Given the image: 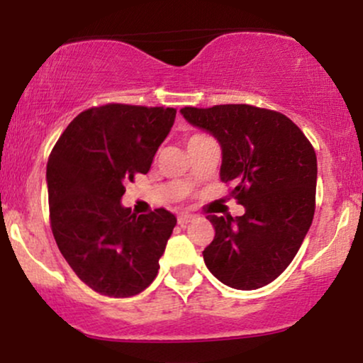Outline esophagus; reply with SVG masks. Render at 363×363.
<instances>
[{
	"mask_svg": "<svg viewBox=\"0 0 363 363\" xmlns=\"http://www.w3.org/2000/svg\"><path fill=\"white\" fill-rule=\"evenodd\" d=\"M191 220H194V215H189V213H181L177 216V222L179 225H186L187 222H191Z\"/></svg>",
	"mask_w": 363,
	"mask_h": 363,
	"instance_id": "esophagus-1",
	"label": "esophagus"
}]
</instances>
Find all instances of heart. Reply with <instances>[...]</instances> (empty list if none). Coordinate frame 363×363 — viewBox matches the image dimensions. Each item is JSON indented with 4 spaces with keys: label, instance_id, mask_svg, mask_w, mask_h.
I'll use <instances>...</instances> for the list:
<instances>
[{
    "label": "heart",
    "instance_id": "heart-1",
    "mask_svg": "<svg viewBox=\"0 0 363 363\" xmlns=\"http://www.w3.org/2000/svg\"><path fill=\"white\" fill-rule=\"evenodd\" d=\"M201 136H205V135H193V136H189V138H187V143H191V141H194V140H198V138H201Z\"/></svg>",
    "mask_w": 363,
    "mask_h": 363
}]
</instances>
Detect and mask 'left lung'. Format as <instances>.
<instances>
[{"mask_svg": "<svg viewBox=\"0 0 363 363\" xmlns=\"http://www.w3.org/2000/svg\"><path fill=\"white\" fill-rule=\"evenodd\" d=\"M181 112L220 141V179L234 184L230 196L245 208L237 218L208 216L215 237L203 251L206 268L232 289H261L285 272L314 218V147L294 121L272 109L223 104Z\"/></svg>", "mask_w": 363, "mask_h": 363, "instance_id": "1", "label": "left lung"}]
</instances>
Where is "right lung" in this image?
<instances>
[{
	"instance_id": "1",
	"label": "right lung",
	"mask_w": 363,
	"mask_h": 363,
	"mask_svg": "<svg viewBox=\"0 0 363 363\" xmlns=\"http://www.w3.org/2000/svg\"><path fill=\"white\" fill-rule=\"evenodd\" d=\"M174 107L104 104L80 112L48 160L49 220L66 262L91 290L131 297L155 280L177 218L165 208L131 215L124 184L147 174Z\"/></svg>"
}]
</instances>
